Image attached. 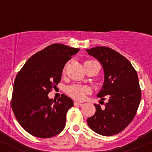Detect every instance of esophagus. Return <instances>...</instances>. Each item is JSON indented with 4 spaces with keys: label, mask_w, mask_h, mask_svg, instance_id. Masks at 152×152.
Instances as JSON below:
<instances>
[{
    "label": "esophagus",
    "mask_w": 152,
    "mask_h": 152,
    "mask_svg": "<svg viewBox=\"0 0 152 152\" xmlns=\"http://www.w3.org/2000/svg\"><path fill=\"white\" fill-rule=\"evenodd\" d=\"M74 104H75V107H81V106H83V103H77V102H75V103H74Z\"/></svg>",
    "instance_id": "obj_1"
}]
</instances>
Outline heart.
Listing matches in <instances>:
<instances>
[{"instance_id": "heart-1", "label": "heart", "mask_w": 152, "mask_h": 152, "mask_svg": "<svg viewBox=\"0 0 152 152\" xmlns=\"http://www.w3.org/2000/svg\"><path fill=\"white\" fill-rule=\"evenodd\" d=\"M65 91L70 96H72L75 100H82L85 98L86 95L91 93V90L89 87L87 86L72 84L67 87Z\"/></svg>"}]
</instances>
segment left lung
Instances as JSON below:
<instances>
[{"mask_svg": "<svg viewBox=\"0 0 152 152\" xmlns=\"http://www.w3.org/2000/svg\"><path fill=\"white\" fill-rule=\"evenodd\" d=\"M86 52L100 61L104 72V82L96 96L108 97L104 109L94 104L95 114L87 122L100 135H116L132 121L139 108L142 96L137 72L127 58L110 48L96 46Z\"/></svg>", "mask_w": 152, "mask_h": 152, "instance_id": "obj_1", "label": "left lung"}]
</instances>
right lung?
Returning <instances> with one entry per match:
<instances>
[{
    "label": "right lung",
    "mask_w": 152,
    "mask_h": 152,
    "mask_svg": "<svg viewBox=\"0 0 152 152\" xmlns=\"http://www.w3.org/2000/svg\"><path fill=\"white\" fill-rule=\"evenodd\" d=\"M79 49L56 43L31 56L13 84L11 107L17 121L33 136L50 138L64 128L73 100L61 94L56 100L48 94L61 81L63 68Z\"/></svg>",
    "instance_id": "obj_1"
}]
</instances>
